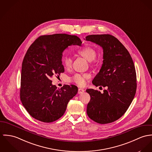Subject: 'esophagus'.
<instances>
[{"instance_id":"1","label":"esophagus","mask_w":152,"mask_h":152,"mask_svg":"<svg viewBox=\"0 0 152 152\" xmlns=\"http://www.w3.org/2000/svg\"><path fill=\"white\" fill-rule=\"evenodd\" d=\"M84 91V89H83V88H79L78 89V93L79 94H82V93H83V92Z\"/></svg>"}]
</instances>
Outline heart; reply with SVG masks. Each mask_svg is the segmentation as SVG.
Listing matches in <instances>:
<instances>
[{
  "instance_id": "1",
  "label": "heart",
  "mask_w": 152,
  "mask_h": 152,
  "mask_svg": "<svg viewBox=\"0 0 152 152\" xmlns=\"http://www.w3.org/2000/svg\"><path fill=\"white\" fill-rule=\"evenodd\" d=\"M78 53L89 62H91L94 60L97 55V52L92 47L86 46L78 50ZM64 66L65 68H70L72 66V60L70 56H66L63 58L62 59ZM90 77V75L88 73H75L72 77H69V80L72 83L79 86H84L86 84V80Z\"/></svg>"
}]
</instances>
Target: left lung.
Segmentation results:
<instances>
[{
  "label": "left lung",
  "mask_w": 152,
  "mask_h": 152,
  "mask_svg": "<svg viewBox=\"0 0 152 152\" xmlns=\"http://www.w3.org/2000/svg\"><path fill=\"white\" fill-rule=\"evenodd\" d=\"M86 40L103 49V64L92 83L96 87H107L103 93L86 90L90 96L87 114L97 123H111L125 113L134 99L137 86L135 65L129 52L113 35H90Z\"/></svg>",
  "instance_id": "obj_1"
}]
</instances>
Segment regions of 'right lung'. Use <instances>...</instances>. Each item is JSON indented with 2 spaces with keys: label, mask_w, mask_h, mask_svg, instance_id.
Segmentation results:
<instances>
[{
  "label": "right lung",
  "mask_w": 152,
  "mask_h": 152,
  "mask_svg": "<svg viewBox=\"0 0 152 152\" xmlns=\"http://www.w3.org/2000/svg\"><path fill=\"white\" fill-rule=\"evenodd\" d=\"M76 35L55 34L42 35L27 51L21 66L20 100L33 118L52 122L65 113L69 101L77 93L75 85L58 88L51 77L64 72L62 58L64 51L72 45H82Z\"/></svg>",
  "instance_id": "1"
}]
</instances>
